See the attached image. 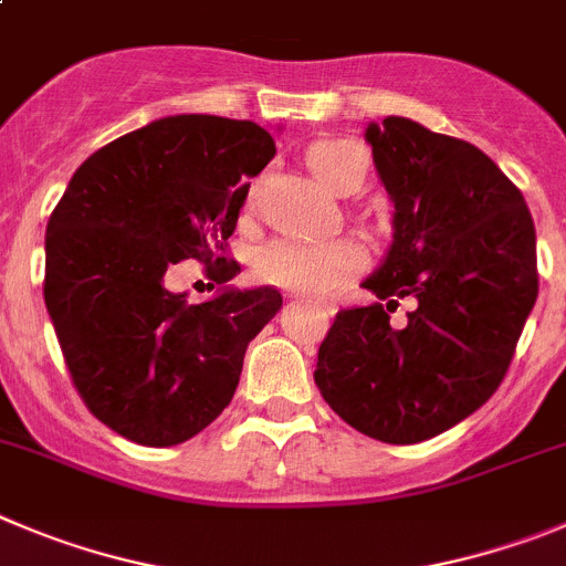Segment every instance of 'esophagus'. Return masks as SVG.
I'll return each instance as SVG.
<instances>
[{
	"label": "esophagus",
	"instance_id": "esophagus-1",
	"mask_svg": "<svg viewBox=\"0 0 566 566\" xmlns=\"http://www.w3.org/2000/svg\"><path fill=\"white\" fill-rule=\"evenodd\" d=\"M305 305H308V308L323 311V314H336V305L334 303H325V300H305Z\"/></svg>",
	"mask_w": 566,
	"mask_h": 566
}]
</instances>
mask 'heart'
Wrapping results in <instances>:
<instances>
[{
  "label": "heart",
  "mask_w": 566,
  "mask_h": 566,
  "mask_svg": "<svg viewBox=\"0 0 566 566\" xmlns=\"http://www.w3.org/2000/svg\"><path fill=\"white\" fill-rule=\"evenodd\" d=\"M308 165L325 188L354 193L365 181L367 154L359 143L345 137H323L308 148ZM365 249L350 238L334 241H294L280 238L258 258L261 280L303 297H325L361 272Z\"/></svg>",
  "instance_id": "1"
}]
</instances>
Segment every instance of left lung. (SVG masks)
I'll return each instance as SVG.
<instances>
[{
    "label": "left lung",
    "instance_id": "1",
    "mask_svg": "<svg viewBox=\"0 0 566 566\" xmlns=\"http://www.w3.org/2000/svg\"><path fill=\"white\" fill-rule=\"evenodd\" d=\"M365 139L396 207L392 243L361 283L378 300L336 314L314 381L367 438L421 443L505 378L538 294L536 230L525 196L476 145L407 117L370 123ZM398 298L416 303L403 329L389 325Z\"/></svg>",
    "mask_w": 566,
    "mask_h": 566
}]
</instances>
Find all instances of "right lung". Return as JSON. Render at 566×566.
<instances>
[{"instance_id":"1","label":"right lung","mask_w":566,"mask_h":566,"mask_svg":"<svg viewBox=\"0 0 566 566\" xmlns=\"http://www.w3.org/2000/svg\"><path fill=\"white\" fill-rule=\"evenodd\" d=\"M272 157L258 123L174 114L92 154L50 216L46 311L83 403L123 438L185 443L235 396L247 345L283 297L224 286L188 303L165 272L188 258L216 283L241 272L224 243Z\"/></svg>"}]
</instances>
